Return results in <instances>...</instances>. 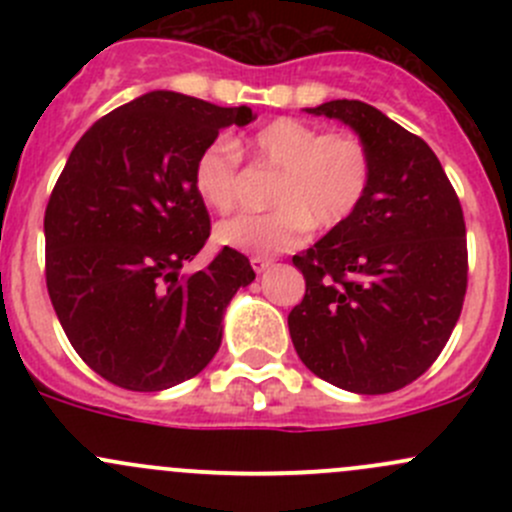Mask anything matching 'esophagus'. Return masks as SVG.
Returning a JSON list of instances; mask_svg holds the SVG:
<instances>
[{"label":"esophagus","instance_id":"1","mask_svg":"<svg viewBox=\"0 0 512 512\" xmlns=\"http://www.w3.org/2000/svg\"><path fill=\"white\" fill-rule=\"evenodd\" d=\"M250 265H252V270H255L257 275H260V272H265L267 267L272 265V260H267V257H260V255H255V257H252V260H250Z\"/></svg>","mask_w":512,"mask_h":512}]
</instances>
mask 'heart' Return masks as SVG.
<instances>
[{
	"instance_id": "heart-1",
	"label": "heart",
	"mask_w": 512,
	"mask_h": 512,
	"mask_svg": "<svg viewBox=\"0 0 512 512\" xmlns=\"http://www.w3.org/2000/svg\"><path fill=\"white\" fill-rule=\"evenodd\" d=\"M252 156L277 170L270 213H242L215 227L220 245L245 255H280L307 237L329 232L361 208L374 178V158L356 133H324L297 118H275L250 138ZM193 188L208 208H235L242 190V153L220 136L198 153Z\"/></svg>"
}]
</instances>
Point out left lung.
<instances>
[{
	"label": "left lung",
	"instance_id": "8db88e82",
	"mask_svg": "<svg viewBox=\"0 0 512 512\" xmlns=\"http://www.w3.org/2000/svg\"><path fill=\"white\" fill-rule=\"evenodd\" d=\"M339 118L374 158L364 203L292 262L304 297L289 337L312 374L354 394L416 381L446 347L468 287L461 200L423 138L364 101L307 108Z\"/></svg>",
	"mask_w": 512,
	"mask_h": 512
}]
</instances>
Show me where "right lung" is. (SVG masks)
Returning <instances> with one entry per match:
<instances>
[{"label": "right lung", "instance_id": "right-lung-1", "mask_svg": "<svg viewBox=\"0 0 512 512\" xmlns=\"http://www.w3.org/2000/svg\"><path fill=\"white\" fill-rule=\"evenodd\" d=\"M247 106L151 91L81 136L44 215L46 289L76 354L111 384L160 391L193 379L223 339V312L255 280L223 247L183 277L210 237L193 188L198 153Z\"/></svg>", "mask_w": 512, "mask_h": 512}]
</instances>
